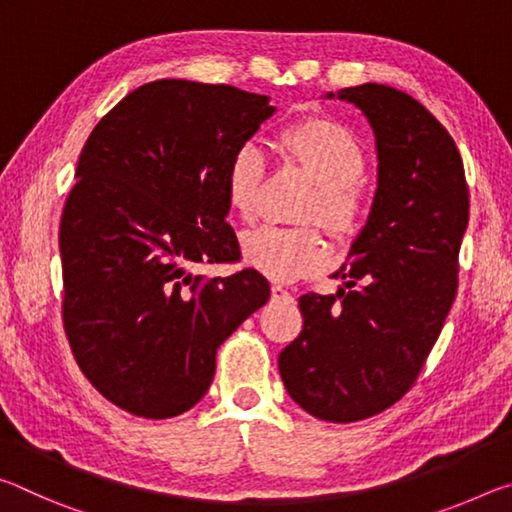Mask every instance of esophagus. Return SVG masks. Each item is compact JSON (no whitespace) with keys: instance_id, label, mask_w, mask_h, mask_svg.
Returning a JSON list of instances; mask_svg holds the SVG:
<instances>
[{"instance_id":"esophagus-1","label":"esophagus","mask_w":512,"mask_h":512,"mask_svg":"<svg viewBox=\"0 0 512 512\" xmlns=\"http://www.w3.org/2000/svg\"><path fill=\"white\" fill-rule=\"evenodd\" d=\"M271 298L273 300H291V293L284 289V287H280V284H273V287H271Z\"/></svg>"}]
</instances>
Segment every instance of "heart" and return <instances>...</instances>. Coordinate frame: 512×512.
<instances>
[{"label":"heart","mask_w":512,"mask_h":512,"mask_svg":"<svg viewBox=\"0 0 512 512\" xmlns=\"http://www.w3.org/2000/svg\"><path fill=\"white\" fill-rule=\"evenodd\" d=\"M282 144L289 158L316 183L300 210V221H318L336 241L359 235L366 198V151L348 126L329 117H311L284 128ZM266 158L257 142L239 144L225 169V201L239 219L257 214ZM244 262L275 282H291L318 271L327 262V244L314 225L277 228L259 225L241 237Z\"/></svg>","instance_id":"obj_1"}]
</instances>
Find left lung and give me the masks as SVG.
<instances>
[{"label": "left lung", "instance_id": "left-lung-1", "mask_svg": "<svg viewBox=\"0 0 512 512\" xmlns=\"http://www.w3.org/2000/svg\"><path fill=\"white\" fill-rule=\"evenodd\" d=\"M334 97L370 121L377 192L334 273L343 287L300 298L305 325L277 366L293 402L345 424L386 411L418 379L456 298L470 192L452 135L420 101L379 83Z\"/></svg>", "mask_w": 512, "mask_h": 512}]
</instances>
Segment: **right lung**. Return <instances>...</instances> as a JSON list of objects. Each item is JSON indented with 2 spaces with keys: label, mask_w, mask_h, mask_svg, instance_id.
Instances as JSON below:
<instances>
[{
  "label": "right lung",
  "mask_w": 512,
  "mask_h": 512,
  "mask_svg": "<svg viewBox=\"0 0 512 512\" xmlns=\"http://www.w3.org/2000/svg\"><path fill=\"white\" fill-rule=\"evenodd\" d=\"M273 112L264 94L162 79L85 142L58 235L63 323L83 375L119 409H192L219 345L271 296L253 268L205 280L189 266L239 259L225 169Z\"/></svg>",
  "instance_id": "obj_1"
}]
</instances>
